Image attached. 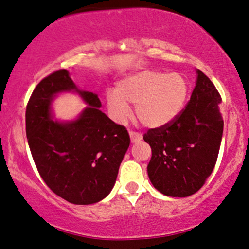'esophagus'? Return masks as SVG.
<instances>
[{"mask_svg": "<svg viewBox=\"0 0 249 249\" xmlns=\"http://www.w3.org/2000/svg\"><path fill=\"white\" fill-rule=\"evenodd\" d=\"M128 133H130V138H131L132 142H139V141L142 139V135H141L140 133H138V132L130 131Z\"/></svg>", "mask_w": 249, "mask_h": 249, "instance_id": "obj_1", "label": "esophagus"}]
</instances>
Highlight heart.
<instances>
[{
    "instance_id": "1",
    "label": "heart",
    "mask_w": 249,
    "mask_h": 249,
    "mask_svg": "<svg viewBox=\"0 0 249 249\" xmlns=\"http://www.w3.org/2000/svg\"><path fill=\"white\" fill-rule=\"evenodd\" d=\"M190 96V84L179 72L143 70L118 81L115 90L106 93L110 117L117 123L130 115L135 105V116L147 127H162L181 114Z\"/></svg>"
}]
</instances>
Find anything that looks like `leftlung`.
I'll return each mask as SVG.
<instances>
[{
	"mask_svg": "<svg viewBox=\"0 0 249 249\" xmlns=\"http://www.w3.org/2000/svg\"><path fill=\"white\" fill-rule=\"evenodd\" d=\"M196 73V85L181 114L165 126L149 128L143 134L152 148L148 177L168 196L196 193L212 175L221 147L222 97L202 71Z\"/></svg>",
	"mask_w": 249,
	"mask_h": 249,
	"instance_id": "left-lung-1",
	"label": "left lung"
}]
</instances>
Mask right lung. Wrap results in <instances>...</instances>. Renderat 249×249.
I'll return each instance as SVG.
<instances>
[{
    "instance_id": "add662e5",
    "label": "right lung",
    "mask_w": 249,
    "mask_h": 249,
    "mask_svg": "<svg viewBox=\"0 0 249 249\" xmlns=\"http://www.w3.org/2000/svg\"><path fill=\"white\" fill-rule=\"evenodd\" d=\"M80 93L89 105L80 118L51 119L50 103L61 91ZM96 94L79 90L68 70H57L34 88L26 107V137L37 171L56 195L73 204H92L114 187L130 135L100 110Z\"/></svg>"
}]
</instances>
